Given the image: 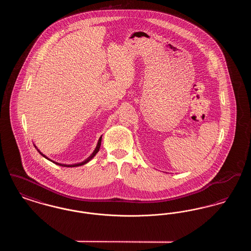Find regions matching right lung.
Returning <instances> with one entry per match:
<instances>
[{"label":"right lung","instance_id":"add662e5","mask_svg":"<svg viewBox=\"0 0 251 251\" xmlns=\"http://www.w3.org/2000/svg\"><path fill=\"white\" fill-rule=\"evenodd\" d=\"M100 143H101V136L100 137V139H99V142H98V145H97V147H96L95 151H93V153L91 154V155L89 156L85 161H84V162H82V163H79V164H75V165H64V164H59V163H56V162H53V161H51V160H50V159H48L46 156L44 155L43 153H41L38 150V152L41 154V155L43 156V157H45L46 159H48V160H50V161H51V162H53L54 164H56V165H58V166H61V167H79V166H83V165H84V164H86L87 162H89L94 156L96 155V153L99 151V150H100Z\"/></svg>","mask_w":251,"mask_h":251}]
</instances>
